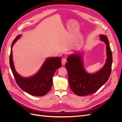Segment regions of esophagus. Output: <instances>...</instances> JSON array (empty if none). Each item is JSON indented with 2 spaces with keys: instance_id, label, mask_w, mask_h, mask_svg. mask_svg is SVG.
I'll list each match as a JSON object with an SVG mask.
<instances>
[{
  "instance_id": "1",
  "label": "esophagus",
  "mask_w": 122,
  "mask_h": 122,
  "mask_svg": "<svg viewBox=\"0 0 122 122\" xmlns=\"http://www.w3.org/2000/svg\"><path fill=\"white\" fill-rule=\"evenodd\" d=\"M66 62H67V61H66V58H63L62 59V64L63 65H64Z\"/></svg>"
}]
</instances>
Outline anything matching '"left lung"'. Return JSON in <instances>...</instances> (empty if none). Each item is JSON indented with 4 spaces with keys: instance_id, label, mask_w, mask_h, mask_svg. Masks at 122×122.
Returning <instances> with one entry per match:
<instances>
[{
    "instance_id": "8db88e82",
    "label": "left lung",
    "mask_w": 122,
    "mask_h": 122,
    "mask_svg": "<svg viewBox=\"0 0 122 122\" xmlns=\"http://www.w3.org/2000/svg\"><path fill=\"white\" fill-rule=\"evenodd\" d=\"M100 39L106 44L107 60L102 68L95 73H88L85 71L81 55L72 54L67 59L65 67L68 71L70 89L76 95L85 96L96 92L109 79L112 71V53L107 37L101 35Z\"/></svg>"
}]
</instances>
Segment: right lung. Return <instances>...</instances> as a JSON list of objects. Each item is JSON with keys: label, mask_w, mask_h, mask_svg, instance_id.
<instances>
[{"label": "right lung", "mask_w": 122, "mask_h": 122, "mask_svg": "<svg viewBox=\"0 0 122 122\" xmlns=\"http://www.w3.org/2000/svg\"><path fill=\"white\" fill-rule=\"evenodd\" d=\"M21 36L18 35L13 40L11 46L10 64L13 76L19 86L24 92L31 96L41 97L46 94L51 90L53 77L56 70L61 66V58H48L44 62L38 72L29 77H23L15 71L12 59L13 45Z\"/></svg>", "instance_id": "1"}]
</instances>
